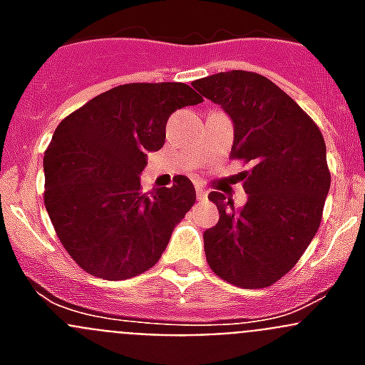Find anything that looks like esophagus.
Segmentation results:
<instances>
[{
    "instance_id": "esophagus-1",
    "label": "esophagus",
    "mask_w": 365,
    "mask_h": 365,
    "mask_svg": "<svg viewBox=\"0 0 365 365\" xmlns=\"http://www.w3.org/2000/svg\"><path fill=\"white\" fill-rule=\"evenodd\" d=\"M195 195H197V201H206V197H208V193H206L205 186H202V185H195Z\"/></svg>"
}]
</instances>
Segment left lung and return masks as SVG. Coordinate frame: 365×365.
Instances as JSON below:
<instances>
[{"label":"left lung","mask_w":365,"mask_h":365,"mask_svg":"<svg viewBox=\"0 0 365 365\" xmlns=\"http://www.w3.org/2000/svg\"><path fill=\"white\" fill-rule=\"evenodd\" d=\"M192 86L230 115V157L250 163L241 210L222 193L208 195L219 221L202 234L206 261L232 285L270 287L298 263L320 228L331 186L324 135L291 96L257 73L228 71Z\"/></svg>","instance_id":"obj_1"}]
</instances>
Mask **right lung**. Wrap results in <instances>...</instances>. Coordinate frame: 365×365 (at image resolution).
<instances>
[{"label": "right lung", "instance_id": "add662e5", "mask_svg": "<svg viewBox=\"0 0 365 365\" xmlns=\"http://www.w3.org/2000/svg\"><path fill=\"white\" fill-rule=\"evenodd\" d=\"M202 98L180 82L124 83L89 100L58 124L45 150L43 202L69 256L102 279L146 272L195 202L185 175L143 193L148 151L166 140L172 113Z\"/></svg>", "mask_w": 365, "mask_h": 365}]
</instances>
